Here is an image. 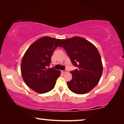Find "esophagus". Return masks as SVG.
Returning <instances> with one entry per match:
<instances>
[{"label": "esophagus", "mask_w": 124, "mask_h": 124, "mask_svg": "<svg viewBox=\"0 0 124 124\" xmlns=\"http://www.w3.org/2000/svg\"><path fill=\"white\" fill-rule=\"evenodd\" d=\"M66 72H67V70H66V69H65V70H62V73H65Z\"/></svg>", "instance_id": "obj_1"}]
</instances>
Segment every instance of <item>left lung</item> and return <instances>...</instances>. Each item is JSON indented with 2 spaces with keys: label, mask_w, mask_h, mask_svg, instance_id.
<instances>
[{
  "label": "left lung",
  "mask_w": 124,
  "mask_h": 124,
  "mask_svg": "<svg viewBox=\"0 0 124 124\" xmlns=\"http://www.w3.org/2000/svg\"><path fill=\"white\" fill-rule=\"evenodd\" d=\"M60 47H63L73 65L77 67L71 71L72 79L67 82L69 89L77 94L89 92L98 84L103 72L97 48L87 40L78 37L66 39Z\"/></svg>",
  "instance_id": "left-lung-1"
}]
</instances>
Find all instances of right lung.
Returning a JSON list of instances; mask_svg holds the SVG:
<instances>
[{
  "label": "right lung",
  "mask_w": 124,
  "mask_h": 124,
  "mask_svg": "<svg viewBox=\"0 0 124 124\" xmlns=\"http://www.w3.org/2000/svg\"><path fill=\"white\" fill-rule=\"evenodd\" d=\"M63 39L44 37L29 47L23 57L21 72L23 79L29 87L43 94L55 87L60 71L48 68L54 50Z\"/></svg>",
  "instance_id": "obj_1"
}]
</instances>
